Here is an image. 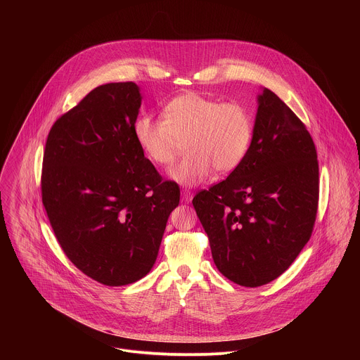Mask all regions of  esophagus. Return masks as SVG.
Here are the masks:
<instances>
[{
  "instance_id": "obj_1",
  "label": "esophagus",
  "mask_w": 360,
  "mask_h": 360,
  "mask_svg": "<svg viewBox=\"0 0 360 360\" xmlns=\"http://www.w3.org/2000/svg\"><path fill=\"white\" fill-rule=\"evenodd\" d=\"M181 196H182V200H184V202H191V200H192L193 193H192L189 189H182Z\"/></svg>"
}]
</instances>
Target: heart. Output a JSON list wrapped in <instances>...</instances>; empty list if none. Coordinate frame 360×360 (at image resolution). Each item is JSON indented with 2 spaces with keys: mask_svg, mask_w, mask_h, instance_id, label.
Returning a JSON list of instances; mask_svg holds the SVG:
<instances>
[{
  "mask_svg": "<svg viewBox=\"0 0 360 360\" xmlns=\"http://www.w3.org/2000/svg\"><path fill=\"white\" fill-rule=\"evenodd\" d=\"M132 132L141 152L158 167L171 165L185 141L188 155L169 176L182 185H196L214 169L225 174L243 162L253 138V120L238 102L186 92L167 102L164 118L139 115Z\"/></svg>",
  "mask_w": 360,
  "mask_h": 360,
  "instance_id": "b5f03b06",
  "label": "heart"
}]
</instances>
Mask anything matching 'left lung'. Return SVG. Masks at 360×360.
<instances>
[{
    "instance_id": "1",
    "label": "left lung",
    "mask_w": 360,
    "mask_h": 360,
    "mask_svg": "<svg viewBox=\"0 0 360 360\" xmlns=\"http://www.w3.org/2000/svg\"><path fill=\"white\" fill-rule=\"evenodd\" d=\"M258 104L243 162L192 199L218 271L246 288L272 282L293 264L311 239L319 202L311 134L271 89Z\"/></svg>"
}]
</instances>
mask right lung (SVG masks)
I'll return each mask as SVG.
<instances>
[{"label":"right lung","mask_w":360,"mask_h":360,"mask_svg":"<svg viewBox=\"0 0 360 360\" xmlns=\"http://www.w3.org/2000/svg\"><path fill=\"white\" fill-rule=\"evenodd\" d=\"M141 107L134 82L94 88L51 128L41 195L67 258L91 279L122 286L157 261L179 186L143 157L132 132Z\"/></svg>","instance_id":"add662e5"}]
</instances>
